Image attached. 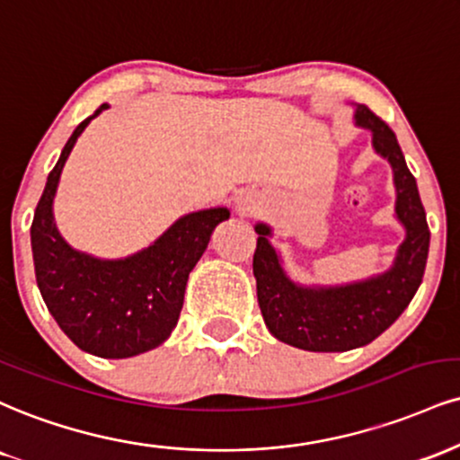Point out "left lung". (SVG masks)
<instances>
[{
  "mask_svg": "<svg viewBox=\"0 0 460 460\" xmlns=\"http://www.w3.org/2000/svg\"><path fill=\"white\" fill-rule=\"evenodd\" d=\"M356 124L373 132V147L394 171L396 216L407 229L394 265L377 279L345 287L306 289L287 279L270 246V226L257 225L252 272L268 330L279 341L306 351H349L373 342L401 317L422 283L430 231L416 177L407 169L396 135L367 104H358Z\"/></svg>",
  "mask_w": 460,
  "mask_h": 460,
  "instance_id": "obj_1",
  "label": "left lung"
}]
</instances>
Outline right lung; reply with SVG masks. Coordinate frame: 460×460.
I'll list each match as a JSON object with an SVG mask.
<instances>
[{"mask_svg": "<svg viewBox=\"0 0 460 460\" xmlns=\"http://www.w3.org/2000/svg\"><path fill=\"white\" fill-rule=\"evenodd\" d=\"M102 109L107 104L76 126L47 177L31 223V252L38 289L64 334L98 358H132L171 336L184 304L188 274L208 248L216 225L229 218V209L188 214L146 251L119 261L72 251L55 229L53 197L76 139Z\"/></svg>", "mask_w": 460, "mask_h": 460, "instance_id": "add662e5", "label": "right lung"}]
</instances>
